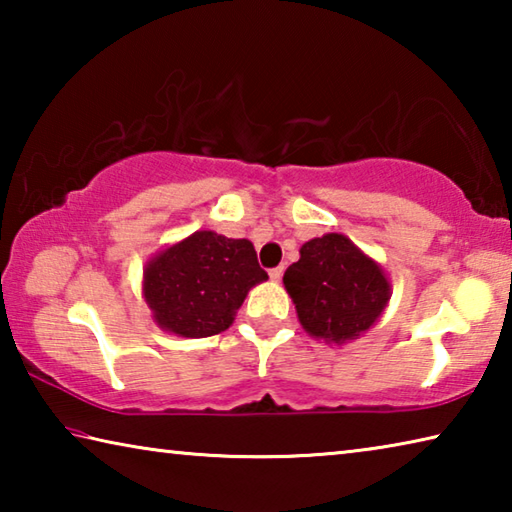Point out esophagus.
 Wrapping results in <instances>:
<instances>
[{
	"label": "esophagus",
	"mask_w": 512,
	"mask_h": 512,
	"mask_svg": "<svg viewBox=\"0 0 512 512\" xmlns=\"http://www.w3.org/2000/svg\"><path fill=\"white\" fill-rule=\"evenodd\" d=\"M268 275H271V280H273V282H280V280H282V275H284V266L271 268V273H268Z\"/></svg>",
	"instance_id": "esophagus-1"
}]
</instances>
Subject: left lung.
<instances>
[{"label":"left lung","instance_id":"1","mask_svg":"<svg viewBox=\"0 0 512 512\" xmlns=\"http://www.w3.org/2000/svg\"><path fill=\"white\" fill-rule=\"evenodd\" d=\"M282 282L302 329L329 345L366 334L391 300L384 266L339 232L302 244L300 259L287 268Z\"/></svg>","mask_w":512,"mask_h":512}]
</instances>
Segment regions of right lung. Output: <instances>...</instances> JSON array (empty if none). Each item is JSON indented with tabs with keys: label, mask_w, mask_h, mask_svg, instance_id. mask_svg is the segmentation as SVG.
I'll return each mask as SVG.
<instances>
[{
	"label": "right lung",
	"mask_w": 512,
	"mask_h": 512,
	"mask_svg": "<svg viewBox=\"0 0 512 512\" xmlns=\"http://www.w3.org/2000/svg\"><path fill=\"white\" fill-rule=\"evenodd\" d=\"M268 280L248 239L214 230L164 246L144 264L142 296L153 323L183 339L225 332L248 291Z\"/></svg>",
	"instance_id": "right-lung-1"
}]
</instances>
